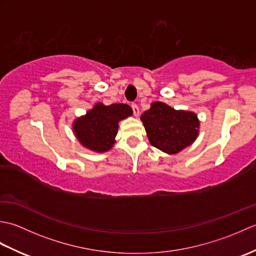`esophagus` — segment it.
Segmentation results:
<instances>
[{"label":"esophagus","mask_w":256,"mask_h":256,"mask_svg":"<svg viewBox=\"0 0 256 256\" xmlns=\"http://www.w3.org/2000/svg\"><path fill=\"white\" fill-rule=\"evenodd\" d=\"M132 110H133V113H134L135 116H140V108H138L136 103H133V104H132Z\"/></svg>","instance_id":"1"}]
</instances>
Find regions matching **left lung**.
Returning <instances> with one entry per match:
<instances>
[{
  "mask_svg": "<svg viewBox=\"0 0 256 256\" xmlns=\"http://www.w3.org/2000/svg\"><path fill=\"white\" fill-rule=\"evenodd\" d=\"M140 120L150 144L167 154H177L192 145L199 133L196 113L175 110L162 102H154Z\"/></svg>",
  "mask_w": 256,
  "mask_h": 256,
  "instance_id": "left-lung-1",
  "label": "left lung"
}]
</instances>
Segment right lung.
<instances>
[{
  "label": "right lung",
  "mask_w": 256,
  "mask_h": 256,
  "mask_svg": "<svg viewBox=\"0 0 256 256\" xmlns=\"http://www.w3.org/2000/svg\"><path fill=\"white\" fill-rule=\"evenodd\" d=\"M132 113V108L123 103L111 106L96 103L86 116L76 120L72 130L76 138L86 148L103 153L111 150L116 143L114 138L118 133V122L131 116Z\"/></svg>",
  "instance_id": "obj_1"
}]
</instances>
